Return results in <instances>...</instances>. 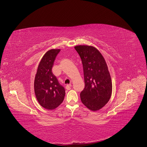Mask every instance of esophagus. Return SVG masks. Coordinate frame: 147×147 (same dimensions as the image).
<instances>
[{
  "label": "esophagus",
  "instance_id": "1",
  "mask_svg": "<svg viewBox=\"0 0 147 147\" xmlns=\"http://www.w3.org/2000/svg\"><path fill=\"white\" fill-rule=\"evenodd\" d=\"M71 84H68L66 86V89L67 90H70L71 89Z\"/></svg>",
  "mask_w": 147,
  "mask_h": 147
}]
</instances>
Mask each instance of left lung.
I'll use <instances>...</instances> for the list:
<instances>
[{"label":"left lung","instance_id":"1","mask_svg":"<svg viewBox=\"0 0 147 147\" xmlns=\"http://www.w3.org/2000/svg\"><path fill=\"white\" fill-rule=\"evenodd\" d=\"M80 55L84 69L85 88L80 93L82 102L89 109L97 111L109 101L112 92V79L101 53L94 47H74Z\"/></svg>","mask_w":147,"mask_h":147}]
</instances>
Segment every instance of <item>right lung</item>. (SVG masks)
I'll return each instance as SVG.
<instances>
[{"label": "right lung", "mask_w": 147, "mask_h": 147, "mask_svg": "<svg viewBox=\"0 0 147 147\" xmlns=\"http://www.w3.org/2000/svg\"><path fill=\"white\" fill-rule=\"evenodd\" d=\"M60 49H51L42 57L34 80V92L37 101L44 108L53 110L63 102L65 90L52 72V68Z\"/></svg>", "instance_id": "add662e5"}]
</instances>
